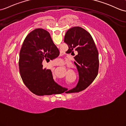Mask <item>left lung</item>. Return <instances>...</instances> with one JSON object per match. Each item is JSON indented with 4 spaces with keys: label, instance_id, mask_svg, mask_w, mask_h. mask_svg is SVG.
<instances>
[{
    "label": "left lung",
    "instance_id": "8db88e82",
    "mask_svg": "<svg viewBox=\"0 0 126 126\" xmlns=\"http://www.w3.org/2000/svg\"><path fill=\"white\" fill-rule=\"evenodd\" d=\"M64 42L68 45L67 53L78 52L74 57L79 80L72 89H64L65 93H73L84 90L94 81L98 73L99 58L96 46L92 36L80 27H72L66 32Z\"/></svg>",
    "mask_w": 126,
    "mask_h": 126
}]
</instances>
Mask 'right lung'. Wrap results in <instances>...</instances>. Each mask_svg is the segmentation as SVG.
Returning a JSON list of instances; mask_svg holds the SVG:
<instances>
[{
	"label": "right lung",
	"mask_w": 126,
	"mask_h": 126,
	"mask_svg": "<svg viewBox=\"0 0 126 126\" xmlns=\"http://www.w3.org/2000/svg\"><path fill=\"white\" fill-rule=\"evenodd\" d=\"M59 53L47 30L36 29L27 36L20 52L19 66L24 84L33 94L44 96L64 92L54 81L51 70L43 68L42 64L44 59L52 60Z\"/></svg>",
	"instance_id": "obj_1"
}]
</instances>
